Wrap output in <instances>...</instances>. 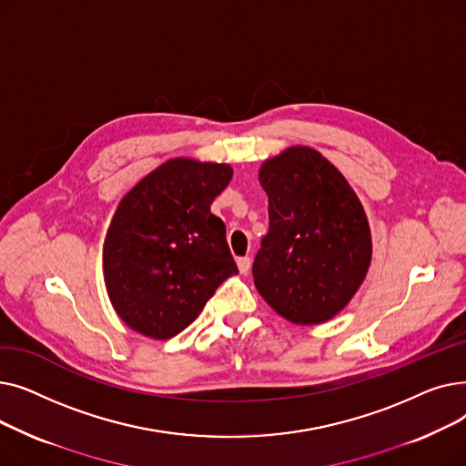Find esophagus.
I'll use <instances>...</instances> for the list:
<instances>
[{
	"label": "esophagus",
	"instance_id": "34e87169",
	"mask_svg": "<svg viewBox=\"0 0 466 466\" xmlns=\"http://www.w3.org/2000/svg\"><path fill=\"white\" fill-rule=\"evenodd\" d=\"M238 268L241 274H248L251 270V258L249 257H239L238 258Z\"/></svg>",
	"mask_w": 466,
	"mask_h": 466
}]
</instances>
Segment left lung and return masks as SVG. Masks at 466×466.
Here are the masks:
<instances>
[{
	"instance_id": "8db88e82",
	"label": "left lung",
	"mask_w": 466,
	"mask_h": 466,
	"mask_svg": "<svg viewBox=\"0 0 466 466\" xmlns=\"http://www.w3.org/2000/svg\"><path fill=\"white\" fill-rule=\"evenodd\" d=\"M270 228L253 262L260 297L287 321L319 325L369 272V218L346 177L315 149L289 147L260 166Z\"/></svg>"
}]
</instances>
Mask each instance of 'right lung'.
<instances>
[{
    "label": "right lung",
    "instance_id": "1",
    "mask_svg": "<svg viewBox=\"0 0 466 466\" xmlns=\"http://www.w3.org/2000/svg\"><path fill=\"white\" fill-rule=\"evenodd\" d=\"M230 179L228 164L171 158L120 200L104 241V279L115 311L136 332L179 334L238 274L225 223L211 213Z\"/></svg>",
    "mask_w": 466,
    "mask_h": 466
}]
</instances>
